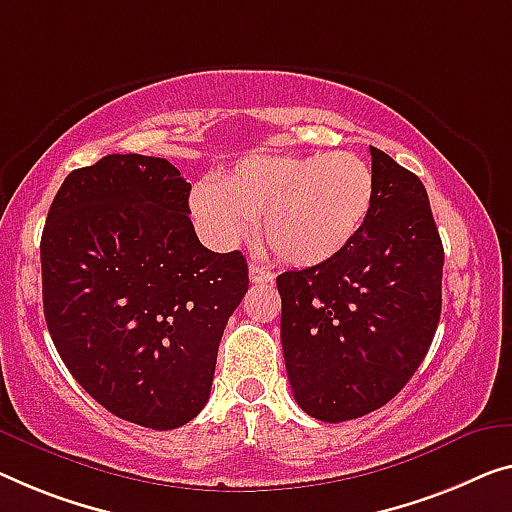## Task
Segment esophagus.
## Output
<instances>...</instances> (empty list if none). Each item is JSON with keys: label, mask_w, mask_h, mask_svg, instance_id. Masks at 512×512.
Segmentation results:
<instances>
[{"label": "esophagus", "mask_w": 512, "mask_h": 512, "mask_svg": "<svg viewBox=\"0 0 512 512\" xmlns=\"http://www.w3.org/2000/svg\"><path fill=\"white\" fill-rule=\"evenodd\" d=\"M248 273H250V280H253L255 285H259V282H271L273 280V273L266 269V266H259V264H250Z\"/></svg>", "instance_id": "1"}]
</instances>
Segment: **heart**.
Segmentation results:
<instances>
[{
  "label": "heart",
  "mask_w": 512,
  "mask_h": 512,
  "mask_svg": "<svg viewBox=\"0 0 512 512\" xmlns=\"http://www.w3.org/2000/svg\"><path fill=\"white\" fill-rule=\"evenodd\" d=\"M375 202V174L347 151L248 156L213 183H197L190 211L216 246H232L255 220L278 259L315 266L342 253Z\"/></svg>",
  "instance_id": "heart-1"
}]
</instances>
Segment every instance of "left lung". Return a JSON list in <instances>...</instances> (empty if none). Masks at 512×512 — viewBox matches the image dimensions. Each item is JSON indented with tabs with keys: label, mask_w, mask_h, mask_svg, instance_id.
Listing matches in <instances>:
<instances>
[{
	"label": "left lung",
	"mask_w": 512,
	"mask_h": 512,
	"mask_svg": "<svg viewBox=\"0 0 512 512\" xmlns=\"http://www.w3.org/2000/svg\"><path fill=\"white\" fill-rule=\"evenodd\" d=\"M375 202L354 241L278 276L280 340L294 400L342 423L384 407L414 377L441 315L444 246L425 186L370 147Z\"/></svg>",
	"instance_id": "8db88e82"
}]
</instances>
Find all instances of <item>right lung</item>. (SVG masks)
<instances>
[{
    "label": "right lung",
    "instance_id": "obj_1",
    "mask_svg": "<svg viewBox=\"0 0 512 512\" xmlns=\"http://www.w3.org/2000/svg\"><path fill=\"white\" fill-rule=\"evenodd\" d=\"M188 195L170 160L110 154L68 174L41 236L61 361L110 414L151 430L204 409L227 319L248 292L246 257L202 246Z\"/></svg>",
    "mask_w": 512,
    "mask_h": 512
}]
</instances>
